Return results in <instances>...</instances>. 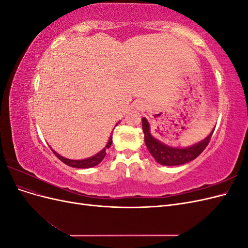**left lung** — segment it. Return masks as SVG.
Instances as JSON below:
<instances>
[{"label":"left lung","mask_w":248,"mask_h":248,"mask_svg":"<svg viewBox=\"0 0 248 248\" xmlns=\"http://www.w3.org/2000/svg\"><path fill=\"white\" fill-rule=\"evenodd\" d=\"M141 121L142 131L145 133V144L149 152L154 157V159L161 166H180V164H184L196 159L208 146L213 134L212 131L205 140L190 147L174 148L162 144L160 140L152 137L151 132H150V125L146 118H142Z\"/></svg>","instance_id":"left-lung-1"}]
</instances>
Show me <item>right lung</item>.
Masks as SVG:
<instances>
[{"label": "right lung", "mask_w": 248, "mask_h": 248, "mask_svg": "<svg viewBox=\"0 0 248 248\" xmlns=\"http://www.w3.org/2000/svg\"><path fill=\"white\" fill-rule=\"evenodd\" d=\"M111 142H112V133H111V136L109 137V140L108 141L107 146L104 147L99 153H97L96 155H94L92 157H89V158L80 159V160H72V159L65 158V157L58 154L56 151H54V150H52V152H54V154L58 157L60 160H61L62 162H64L65 164H67V166L72 167V168H76V169H89V168H93V167L97 166V164L100 163L102 161V159L107 155L106 150L108 149L111 146Z\"/></svg>", "instance_id": "right-lung-1"}]
</instances>
